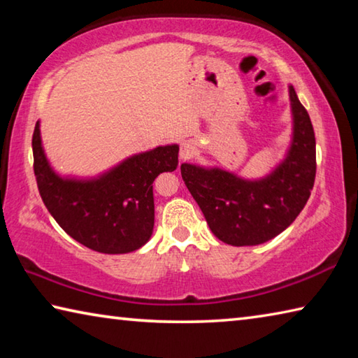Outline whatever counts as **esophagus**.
Here are the masks:
<instances>
[{"mask_svg":"<svg viewBox=\"0 0 358 358\" xmlns=\"http://www.w3.org/2000/svg\"><path fill=\"white\" fill-rule=\"evenodd\" d=\"M197 153V145L192 141H186L181 143L180 147V159H191V157Z\"/></svg>","mask_w":358,"mask_h":358,"instance_id":"obj_1","label":"esophagus"}]
</instances>
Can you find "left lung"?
Listing matches in <instances>:
<instances>
[{
    "instance_id": "1",
    "label": "left lung",
    "mask_w": 358,
    "mask_h": 358,
    "mask_svg": "<svg viewBox=\"0 0 358 358\" xmlns=\"http://www.w3.org/2000/svg\"><path fill=\"white\" fill-rule=\"evenodd\" d=\"M292 145L268 177L243 180L221 169L181 164V177L217 238L232 246L260 245L300 215L316 178V137L306 108L289 87Z\"/></svg>"
}]
</instances>
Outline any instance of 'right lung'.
<instances>
[{
    "label": "right lung",
    "mask_w": 358,
    "mask_h": 358,
    "mask_svg": "<svg viewBox=\"0 0 358 358\" xmlns=\"http://www.w3.org/2000/svg\"><path fill=\"white\" fill-rule=\"evenodd\" d=\"M33 157L42 202L59 227L90 250L124 254L138 250L153 234V181L177 169L178 145L131 156L98 178H62L44 155L38 121Z\"/></svg>",
    "instance_id": "1"
}]
</instances>
